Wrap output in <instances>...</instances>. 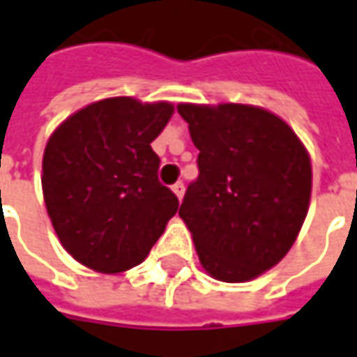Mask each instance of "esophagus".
<instances>
[{
	"instance_id": "34e87169",
	"label": "esophagus",
	"mask_w": 357,
	"mask_h": 357,
	"mask_svg": "<svg viewBox=\"0 0 357 357\" xmlns=\"http://www.w3.org/2000/svg\"><path fill=\"white\" fill-rule=\"evenodd\" d=\"M172 191H174V193H176V197H178L179 201H181V197H183V191H185V188H183V183H181V181H178V183H174V185H172Z\"/></svg>"
}]
</instances>
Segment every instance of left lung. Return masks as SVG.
<instances>
[{
	"label": "left lung",
	"mask_w": 357,
	"mask_h": 357,
	"mask_svg": "<svg viewBox=\"0 0 357 357\" xmlns=\"http://www.w3.org/2000/svg\"><path fill=\"white\" fill-rule=\"evenodd\" d=\"M199 150V178L179 207L201 268L225 283L256 280L299 236L312 189L309 152L268 109L179 103Z\"/></svg>",
	"instance_id": "1"
}]
</instances>
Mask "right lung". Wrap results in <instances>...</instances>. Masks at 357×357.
Segmentation results:
<instances>
[{
	"instance_id": "1",
	"label": "right lung",
	"mask_w": 357,
	"mask_h": 357,
	"mask_svg": "<svg viewBox=\"0 0 357 357\" xmlns=\"http://www.w3.org/2000/svg\"><path fill=\"white\" fill-rule=\"evenodd\" d=\"M174 115L169 101L107 97L77 109L43 154L46 213L68 254L97 273H123L146 260L178 211L158 181L150 142Z\"/></svg>"
}]
</instances>
